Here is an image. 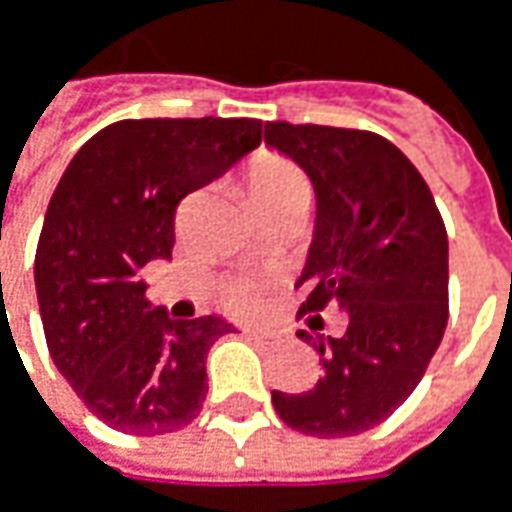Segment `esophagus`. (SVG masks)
Here are the masks:
<instances>
[{
    "label": "esophagus",
    "mask_w": 512,
    "mask_h": 512,
    "mask_svg": "<svg viewBox=\"0 0 512 512\" xmlns=\"http://www.w3.org/2000/svg\"><path fill=\"white\" fill-rule=\"evenodd\" d=\"M243 335H246V338H252V341H260V344H269V341H275V332H255V329H243Z\"/></svg>",
    "instance_id": "esophagus-1"
}]
</instances>
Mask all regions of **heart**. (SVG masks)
Returning <instances> with one entry per match:
<instances>
[{"instance_id": "b5f03b06", "label": "heart", "mask_w": 512, "mask_h": 512, "mask_svg": "<svg viewBox=\"0 0 512 512\" xmlns=\"http://www.w3.org/2000/svg\"><path fill=\"white\" fill-rule=\"evenodd\" d=\"M246 191L257 214L263 212H286L298 209L303 212L309 203V180L295 163L283 160L278 154H263L257 157L255 166L246 174ZM229 309L246 315L260 306L263 300V280L240 278L234 280L226 292Z\"/></svg>"}]
</instances>
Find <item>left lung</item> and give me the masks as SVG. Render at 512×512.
Returning <instances> with one entry per match:
<instances>
[{"label": "left lung", "mask_w": 512, "mask_h": 512, "mask_svg": "<svg viewBox=\"0 0 512 512\" xmlns=\"http://www.w3.org/2000/svg\"><path fill=\"white\" fill-rule=\"evenodd\" d=\"M263 134L318 194L298 318L312 329H323V309L346 318L341 338L315 346L323 364L315 387L272 389V404L303 435H358L410 398L444 338L447 229L421 171L387 137L283 120Z\"/></svg>", "instance_id": "obj_1"}]
</instances>
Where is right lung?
I'll list each match as a JSON object with an SVG mask.
<instances>
[{"label":"right lung","instance_id":"right-lung-1","mask_svg":"<svg viewBox=\"0 0 512 512\" xmlns=\"http://www.w3.org/2000/svg\"><path fill=\"white\" fill-rule=\"evenodd\" d=\"M260 137L249 117L120 120L65 168L36 243V298L56 369L111 430L174 433L203 410L206 355L234 326L168 318L140 278L171 257L180 200Z\"/></svg>","mask_w":512,"mask_h":512}]
</instances>
